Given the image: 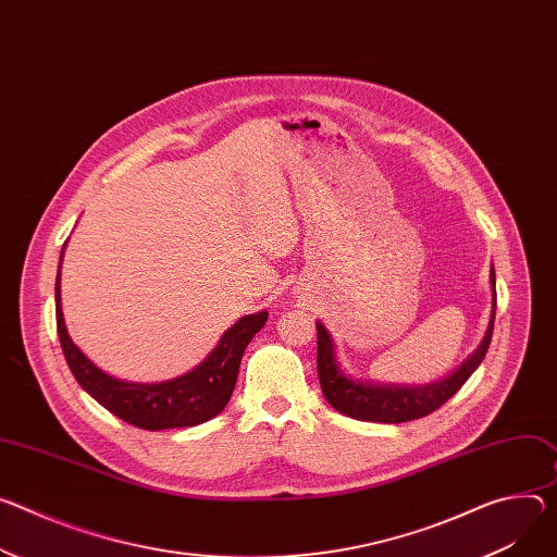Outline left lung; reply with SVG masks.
Returning <instances> with one entry per match:
<instances>
[{
	"instance_id": "obj_1",
	"label": "left lung",
	"mask_w": 557,
	"mask_h": 557,
	"mask_svg": "<svg viewBox=\"0 0 557 557\" xmlns=\"http://www.w3.org/2000/svg\"><path fill=\"white\" fill-rule=\"evenodd\" d=\"M491 284L495 288L493 269H491ZM493 322H495V309L491 313L488 331L473 356L453 375L429 386H393V384L375 386V384H364V382L346 377L335 364L333 339L329 331L324 329L322 322H318V375H320L322 393L326 395L329 404L335 411L348 418L364 420V422L399 424V422L426 418L429 413L437 411L448 397L458 393L465 386V382L471 377V373L482 364L491 344Z\"/></svg>"
}]
</instances>
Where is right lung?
I'll return each mask as SVG.
<instances>
[{
    "label": "right lung",
    "mask_w": 557,
    "mask_h": 557,
    "mask_svg": "<svg viewBox=\"0 0 557 557\" xmlns=\"http://www.w3.org/2000/svg\"><path fill=\"white\" fill-rule=\"evenodd\" d=\"M55 318L64 358L79 386L120 420L137 429L162 431L195 426L224 411L237 382L244 348L267 324L269 313L242 318L222 335L215 350L197 369L160 384L115 380L97 369L71 342L60 305V273L55 280Z\"/></svg>",
    "instance_id": "obj_1"
}]
</instances>
